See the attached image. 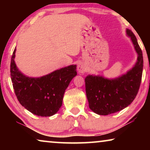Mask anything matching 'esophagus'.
<instances>
[{
  "label": "esophagus",
  "instance_id": "esophagus-1",
  "mask_svg": "<svg viewBox=\"0 0 150 150\" xmlns=\"http://www.w3.org/2000/svg\"><path fill=\"white\" fill-rule=\"evenodd\" d=\"M77 69H78V71H79V74H84L87 71V68L85 64H83V63H79V65H78Z\"/></svg>",
  "mask_w": 150,
  "mask_h": 150
}]
</instances>
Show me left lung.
Returning <instances> with one entry per match:
<instances>
[{
  "label": "left lung",
  "mask_w": 150,
  "mask_h": 150,
  "mask_svg": "<svg viewBox=\"0 0 150 150\" xmlns=\"http://www.w3.org/2000/svg\"><path fill=\"white\" fill-rule=\"evenodd\" d=\"M126 34L137 53V61L132 68L115 79L89 74L85 79L90 109L100 115L115 113L127 107L136 98L140 87L143 67L142 51L134 33L127 28Z\"/></svg>",
  "instance_id": "left-lung-1"
}]
</instances>
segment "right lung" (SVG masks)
<instances>
[{"label":"right lung","mask_w":150,"mask_h":150,"mask_svg":"<svg viewBox=\"0 0 150 150\" xmlns=\"http://www.w3.org/2000/svg\"><path fill=\"white\" fill-rule=\"evenodd\" d=\"M16 48L11 57L10 72L16 96L22 106L33 114L50 117L62 106L65 89L77 75L76 65L57 69L39 78L26 76L18 69L14 61Z\"/></svg>","instance_id":"1"}]
</instances>
